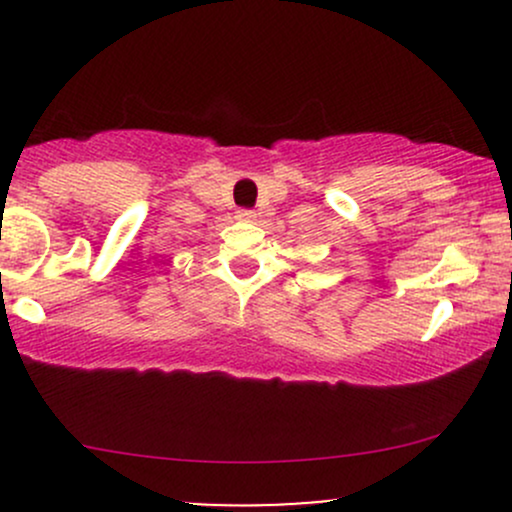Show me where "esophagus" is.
<instances>
[{"label": "esophagus", "mask_w": 512, "mask_h": 512, "mask_svg": "<svg viewBox=\"0 0 512 512\" xmlns=\"http://www.w3.org/2000/svg\"><path fill=\"white\" fill-rule=\"evenodd\" d=\"M238 219H243V221H255L257 219V214L252 209H240L238 211Z\"/></svg>", "instance_id": "1"}]
</instances>
